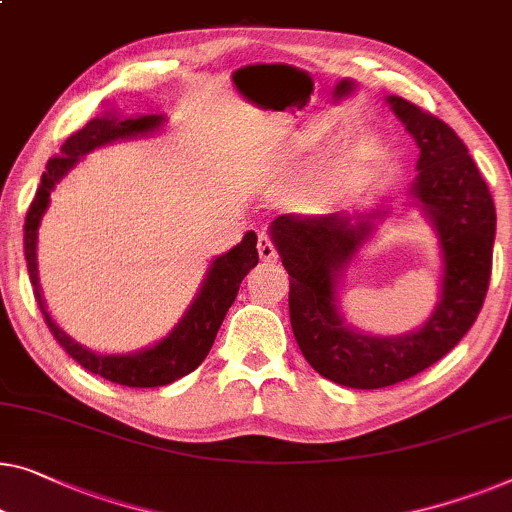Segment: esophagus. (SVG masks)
Instances as JSON below:
<instances>
[{"label":"esophagus","mask_w":512,"mask_h":512,"mask_svg":"<svg viewBox=\"0 0 512 512\" xmlns=\"http://www.w3.org/2000/svg\"><path fill=\"white\" fill-rule=\"evenodd\" d=\"M256 249H258V256H261V261H265V263H270V261H274V258H277V249H274L272 240L265 233L258 235Z\"/></svg>","instance_id":"1"}]
</instances>
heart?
Segmentation results:
<instances>
[{
  "label": "heart",
  "mask_w": 512,
  "mask_h": 512,
  "mask_svg": "<svg viewBox=\"0 0 512 512\" xmlns=\"http://www.w3.org/2000/svg\"><path fill=\"white\" fill-rule=\"evenodd\" d=\"M332 127L328 122L316 120L300 131L295 143V164H300L311 150H316L325 138L330 136ZM351 173V154L346 147H332V150L316 161L288 194V205L300 214H318L337 201L344 184Z\"/></svg>",
  "instance_id": "obj_1"
}]
</instances>
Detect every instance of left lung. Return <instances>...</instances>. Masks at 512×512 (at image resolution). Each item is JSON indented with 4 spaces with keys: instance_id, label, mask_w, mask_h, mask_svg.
Wrapping results in <instances>:
<instances>
[{
    "instance_id": "obj_1",
    "label": "left lung",
    "mask_w": 512,
    "mask_h": 512,
    "mask_svg": "<svg viewBox=\"0 0 512 512\" xmlns=\"http://www.w3.org/2000/svg\"><path fill=\"white\" fill-rule=\"evenodd\" d=\"M385 103L420 152L406 207H418L439 244V302L427 321L404 335H369L344 318L339 284L392 207L311 219L281 214L270 224L291 277L295 342L318 374L355 390L406 381L453 351L483 307L496 235L492 194L457 133L402 96H385Z\"/></svg>"
}]
</instances>
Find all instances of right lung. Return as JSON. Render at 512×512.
<instances>
[{
  "label": "right lung",
  "mask_w": 512,
  "mask_h": 512,
  "mask_svg": "<svg viewBox=\"0 0 512 512\" xmlns=\"http://www.w3.org/2000/svg\"><path fill=\"white\" fill-rule=\"evenodd\" d=\"M166 122L168 120L164 113H136L124 117L117 110H108L101 117H94L83 129L73 133L71 138H66L62 150H59V157L48 161L46 173L41 175V184L36 189V196L32 205H29L25 219L27 272L34 286V298L39 302L41 314L46 318L50 332L66 348V353L80 362L87 372L99 374L113 383L129 385V388H159V385H168L194 372L207 358L214 337H217L221 323H224L228 307L238 298L242 279L247 277L251 268L258 265L256 233H244L242 242L235 244L231 251L214 256L196 298L191 300V305L184 311L180 321L175 323V328L164 339H159V342L133 353H96L92 348L78 344L76 339L59 328L55 318L50 316L46 298L41 293L36 244H39L41 219L50 205V194L87 154L110 143L152 136V133L164 129Z\"/></svg>",
  "instance_id": "1"
}]
</instances>
